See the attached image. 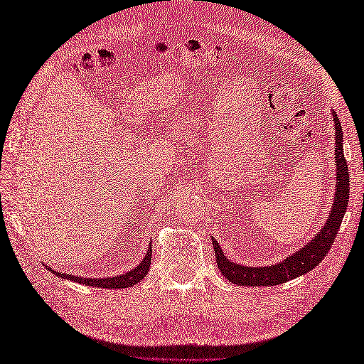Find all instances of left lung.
<instances>
[{"mask_svg":"<svg viewBox=\"0 0 364 364\" xmlns=\"http://www.w3.org/2000/svg\"><path fill=\"white\" fill-rule=\"evenodd\" d=\"M335 122V167H336V191L333 198V206H331L330 215L327 218L326 225H323L318 235L314 236L305 247H301L296 253L289 255L288 258L275 262L266 267H250L242 266L237 262L230 261L225 255H223L219 242L213 239L214 252H215V261H218V267L222 275L227 278L228 282L235 283L237 286H275L282 284L297 278L306 272H310L323 257L328 253L331 245L335 242V237L338 235L339 225H341L343 218L347 210V203H349V167H347V161L344 158L343 151V128L339 119L336 117V112H331Z\"/></svg>","mask_w":364,"mask_h":364,"instance_id":"left-lung-1","label":"left lung"}]
</instances>
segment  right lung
<instances>
[{
    "label": "right lung",
    "mask_w": 364,
    "mask_h": 364,
    "mask_svg": "<svg viewBox=\"0 0 364 364\" xmlns=\"http://www.w3.org/2000/svg\"><path fill=\"white\" fill-rule=\"evenodd\" d=\"M151 264V247H149V252H146L145 258L141 261V264L134 267L129 272H125L117 277H103V278H86V277H75L72 274H64V272H56L51 267H48L54 275L67 278V280L78 282L81 284L87 286H95V288H107V289H122V288H131L136 283L142 282L144 277L149 274V269Z\"/></svg>",
    "instance_id": "add662e5"
}]
</instances>
